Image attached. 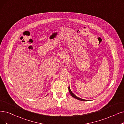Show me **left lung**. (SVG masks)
Masks as SVG:
<instances>
[{
	"mask_svg": "<svg viewBox=\"0 0 124 124\" xmlns=\"http://www.w3.org/2000/svg\"><path fill=\"white\" fill-rule=\"evenodd\" d=\"M68 89H69V92H70V94H71V95L73 97H74V98L77 99H78V100H81V101H90V100H87L83 99H81V98H79V97H78L77 96H76L75 95H74V93H72V92L71 91V89H70V86H69Z\"/></svg>",
	"mask_w": 124,
	"mask_h": 124,
	"instance_id": "obj_1",
	"label": "left lung"
}]
</instances>
